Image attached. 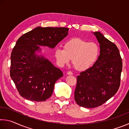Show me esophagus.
<instances>
[{
  "instance_id": "esophagus-1",
  "label": "esophagus",
  "mask_w": 129,
  "mask_h": 129,
  "mask_svg": "<svg viewBox=\"0 0 129 129\" xmlns=\"http://www.w3.org/2000/svg\"><path fill=\"white\" fill-rule=\"evenodd\" d=\"M67 75H73V73L72 72H71V71H68L67 72Z\"/></svg>"
}]
</instances>
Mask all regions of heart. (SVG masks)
<instances>
[{
	"mask_svg": "<svg viewBox=\"0 0 129 129\" xmlns=\"http://www.w3.org/2000/svg\"><path fill=\"white\" fill-rule=\"evenodd\" d=\"M100 54L99 45L79 38H71L65 41L63 49L56 48L54 57L60 67L69 64L72 59L74 67L83 72L91 68L97 60Z\"/></svg>",
	"mask_w": 129,
	"mask_h": 129,
	"instance_id": "heart-1",
	"label": "heart"
}]
</instances>
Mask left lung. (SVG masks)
I'll return each mask as SVG.
<instances>
[{
	"label": "left lung",
	"mask_w": 129,
	"mask_h": 129,
	"mask_svg": "<svg viewBox=\"0 0 129 129\" xmlns=\"http://www.w3.org/2000/svg\"><path fill=\"white\" fill-rule=\"evenodd\" d=\"M100 43V54L93 66L77 78L75 100L78 105L93 108L102 105L117 92L122 61L116 45L100 32H94Z\"/></svg>",
	"instance_id": "obj_1"
}]
</instances>
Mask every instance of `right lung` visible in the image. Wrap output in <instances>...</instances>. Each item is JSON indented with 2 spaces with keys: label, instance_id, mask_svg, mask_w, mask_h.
Returning <instances> with one entry per match:
<instances>
[{
  "label": "right lung",
  "instance_id": "1",
  "mask_svg": "<svg viewBox=\"0 0 129 129\" xmlns=\"http://www.w3.org/2000/svg\"><path fill=\"white\" fill-rule=\"evenodd\" d=\"M68 30L65 27H38L17 40L11 55L10 76L21 97L41 102L52 95L54 84L63 73L36 52H41L39 46L54 48Z\"/></svg>",
  "mask_w": 129,
  "mask_h": 129
}]
</instances>
